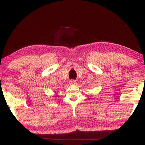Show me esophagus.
Here are the masks:
<instances>
[{"label":"esophagus","instance_id":"esophagus-1","mask_svg":"<svg viewBox=\"0 0 145 145\" xmlns=\"http://www.w3.org/2000/svg\"><path fill=\"white\" fill-rule=\"evenodd\" d=\"M76 84V80H70L69 81L70 85H74Z\"/></svg>","mask_w":145,"mask_h":145}]
</instances>
